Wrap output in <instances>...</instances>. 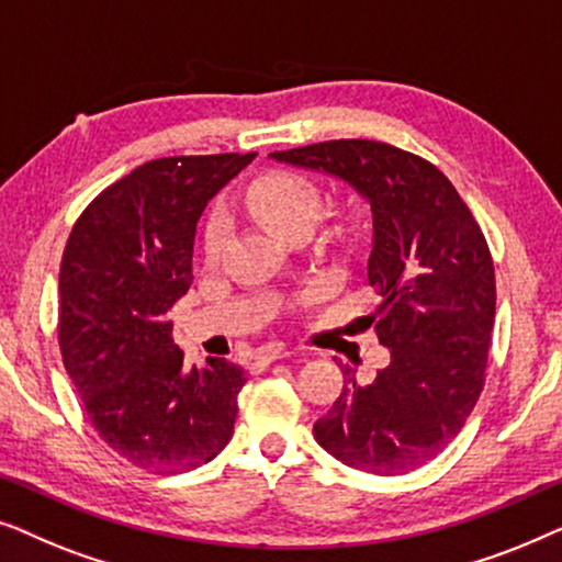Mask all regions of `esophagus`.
<instances>
[{"mask_svg":"<svg viewBox=\"0 0 562 562\" xmlns=\"http://www.w3.org/2000/svg\"><path fill=\"white\" fill-rule=\"evenodd\" d=\"M279 358H286V350H283V345L268 342L256 352V366H268V363H273V360H279Z\"/></svg>","mask_w":562,"mask_h":562,"instance_id":"1","label":"esophagus"}]
</instances>
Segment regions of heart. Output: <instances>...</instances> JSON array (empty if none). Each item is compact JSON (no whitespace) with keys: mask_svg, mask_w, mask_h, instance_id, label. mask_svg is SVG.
<instances>
[{"mask_svg":"<svg viewBox=\"0 0 562 562\" xmlns=\"http://www.w3.org/2000/svg\"><path fill=\"white\" fill-rule=\"evenodd\" d=\"M245 210L256 214L260 222H266L273 233L283 237H306L312 227L317 225L325 194L319 183L310 176L296 171H271L252 179L243 191ZM329 235L345 237L348 235V220L337 217L329 225ZM227 240V217L220 210L210 212L202 229V258L206 263H214L222 256Z\"/></svg>","mask_w":562,"mask_h":562,"instance_id":"b5f03b06","label":"heart"}]
</instances>
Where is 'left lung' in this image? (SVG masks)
<instances>
[{"instance_id":"left-lung-1","label":"left lung","mask_w":562,"mask_h":562,"mask_svg":"<svg viewBox=\"0 0 562 562\" xmlns=\"http://www.w3.org/2000/svg\"><path fill=\"white\" fill-rule=\"evenodd\" d=\"M281 164L340 176L371 202V322L391 363L371 383L345 366V386L314 440L375 475L425 465L452 442L486 383L496 312L494 258L468 204L435 164L379 140L276 150Z\"/></svg>"}]
</instances>
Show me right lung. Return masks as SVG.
I'll return each mask as SVG.
<instances>
[{
	"label": "right lung",
	"instance_id": "add662e5",
	"mask_svg": "<svg viewBox=\"0 0 562 562\" xmlns=\"http://www.w3.org/2000/svg\"><path fill=\"white\" fill-rule=\"evenodd\" d=\"M256 153L156 158L94 196L68 235L58 345L97 435L143 471L187 473L233 437L240 366H183L166 314L191 281L196 222Z\"/></svg>",
	"mask_w": 562,
	"mask_h": 562
}]
</instances>
